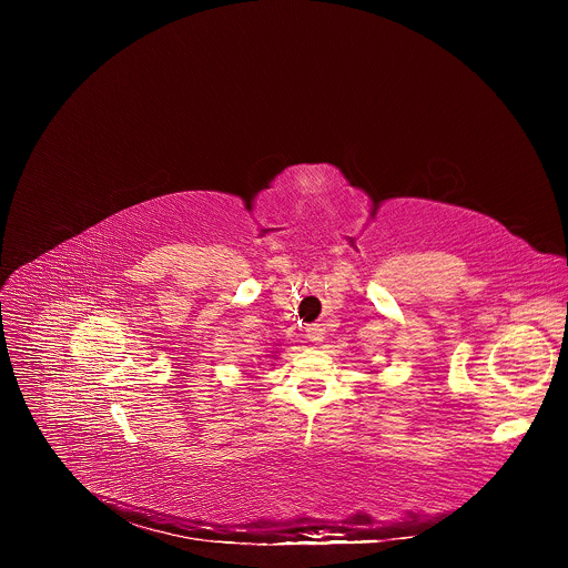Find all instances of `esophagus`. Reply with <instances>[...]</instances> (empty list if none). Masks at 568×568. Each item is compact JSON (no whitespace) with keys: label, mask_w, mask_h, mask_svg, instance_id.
Wrapping results in <instances>:
<instances>
[{"label":"esophagus","mask_w":568,"mask_h":568,"mask_svg":"<svg viewBox=\"0 0 568 568\" xmlns=\"http://www.w3.org/2000/svg\"><path fill=\"white\" fill-rule=\"evenodd\" d=\"M323 335H326V328L321 326V323H312V326L305 328V339L312 342V344H318L323 342Z\"/></svg>","instance_id":"34e87169"}]
</instances>
